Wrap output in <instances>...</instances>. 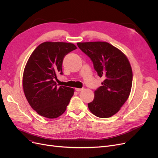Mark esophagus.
<instances>
[{
	"mask_svg": "<svg viewBox=\"0 0 158 158\" xmlns=\"http://www.w3.org/2000/svg\"><path fill=\"white\" fill-rule=\"evenodd\" d=\"M82 89V88H76V91H77V92H80Z\"/></svg>",
	"mask_w": 158,
	"mask_h": 158,
	"instance_id": "obj_1",
	"label": "esophagus"
}]
</instances>
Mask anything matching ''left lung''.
I'll return each mask as SVG.
<instances>
[{
    "label": "left lung",
    "mask_w": 158,
    "mask_h": 158,
    "mask_svg": "<svg viewBox=\"0 0 158 158\" xmlns=\"http://www.w3.org/2000/svg\"><path fill=\"white\" fill-rule=\"evenodd\" d=\"M92 61L102 86L95 91L89 111L99 118H109L117 113L127 100L132 82V71L126 56L104 41L77 44Z\"/></svg>",
    "instance_id": "1"
}]
</instances>
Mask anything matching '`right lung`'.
<instances>
[{
    "mask_svg": "<svg viewBox=\"0 0 158 158\" xmlns=\"http://www.w3.org/2000/svg\"><path fill=\"white\" fill-rule=\"evenodd\" d=\"M76 46L65 42H46L39 45L32 52L24 69L23 89L32 108L48 118L60 117L66 109L74 89L57 86V75L63 74L64 56Z\"/></svg>",
    "mask_w": 158,
    "mask_h": 158,
    "instance_id": "right-lung-1",
    "label": "right lung"
}]
</instances>
